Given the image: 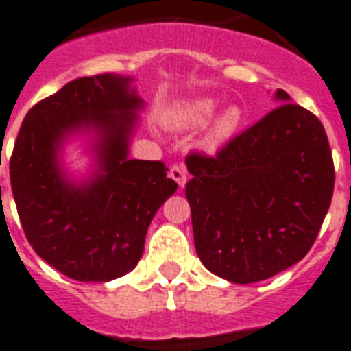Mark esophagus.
<instances>
[{
  "label": "esophagus",
  "mask_w": 351,
  "mask_h": 351,
  "mask_svg": "<svg viewBox=\"0 0 351 351\" xmlns=\"http://www.w3.org/2000/svg\"><path fill=\"white\" fill-rule=\"evenodd\" d=\"M169 176L175 180L180 187H185V184H187V171H185V167L182 164H173L171 169H169Z\"/></svg>",
  "instance_id": "esophagus-1"
}]
</instances>
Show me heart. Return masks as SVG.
Listing matches in <instances>:
<instances>
[{
	"label": "heart",
	"mask_w": 351,
	"mask_h": 351,
	"mask_svg": "<svg viewBox=\"0 0 351 351\" xmlns=\"http://www.w3.org/2000/svg\"><path fill=\"white\" fill-rule=\"evenodd\" d=\"M217 106L219 102L212 97H197V99L187 100L176 111V121L180 127H199L213 117ZM240 123H242V109L239 106H228L212 121L203 143L206 148H217L233 136Z\"/></svg>",
	"instance_id": "b5f03b06"
}]
</instances>
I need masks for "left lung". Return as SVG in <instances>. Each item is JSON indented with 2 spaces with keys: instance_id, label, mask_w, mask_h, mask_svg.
Wrapping results in <instances>:
<instances>
[{
  "instance_id": "1",
  "label": "left lung",
  "mask_w": 351,
  "mask_h": 351,
  "mask_svg": "<svg viewBox=\"0 0 351 351\" xmlns=\"http://www.w3.org/2000/svg\"><path fill=\"white\" fill-rule=\"evenodd\" d=\"M282 102L217 154L191 152L185 187L196 252L239 285L282 272L313 247L334 193V160L322 121Z\"/></svg>"
}]
</instances>
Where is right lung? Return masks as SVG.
I'll return each mask as SVG.
<instances>
[{
  "mask_svg": "<svg viewBox=\"0 0 351 351\" xmlns=\"http://www.w3.org/2000/svg\"><path fill=\"white\" fill-rule=\"evenodd\" d=\"M130 77H79L35 104L21 125L10 157V184L24 234L35 252L63 276L108 282L134 270L146 231L178 184L160 160L129 158L143 100ZM91 130L97 169L74 184L59 166L69 135Z\"/></svg>",
  "mask_w": 351,
  "mask_h": 351,
  "instance_id": "obj_1",
  "label": "right lung"
}]
</instances>
